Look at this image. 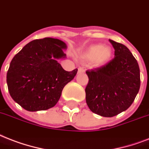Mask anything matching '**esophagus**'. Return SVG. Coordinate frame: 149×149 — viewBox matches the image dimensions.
Listing matches in <instances>:
<instances>
[{
    "mask_svg": "<svg viewBox=\"0 0 149 149\" xmlns=\"http://www.w3.org/2000/svg\"><path fill=\"white\" fill-rule=\"evenodd\" d=\"M85 71V69L82 68H78V72H84Z\"/></svg>",
    "mask_w": 149,
    "mask_h": 149,
    "instance_id": "obj_1",
    "label": "esophagus"
}]
</instances>
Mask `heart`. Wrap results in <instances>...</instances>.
I'll return each mask as SVG.
<instances>
[{
    "mask_svg": "<svg viewBox=\"0 0 149 149\" xmlns=\"http://www.w3.org/2000/svg\"><path fill=\"white\" fill-rule=\"evenodd\" d=\"M112 54V49L109 47L95 44L88 47L81 54V57L85 62L93 63L96 67H102L110 61Z\"/></svg>",
    "mask_w": 149,
    "mask_h": 149,
    "instance_id": "b5f03b06",
    "label": "heart"
}]
</instances>
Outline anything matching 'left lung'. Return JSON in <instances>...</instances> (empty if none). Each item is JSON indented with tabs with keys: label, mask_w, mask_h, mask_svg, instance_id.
<instances>
[{
	"label": "left lung",
	"mask_w": 149,
	"mask_h": 149,
	"mask_svg": "<svg viewBox=\"0 0 149 149\" xmlns=\"http://www.w3.org/2000/svg\"><path fill=\"white\" fill-rule=\"evenodd\" d=\"M114 58L104 66L86 71L88 107L93 113L112 117L125 111L133 103L140 88L138 61L126 46L109 40Z\"/></svg>",
	"instance_id": "8db88e82"
}]
</instances>
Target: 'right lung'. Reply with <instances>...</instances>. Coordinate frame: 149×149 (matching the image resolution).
<instances>
[{
  "instance_id": "obj_1",
  "label": "right lung",
  "mask_w": 149,
  "mask_h": 149,
  "mask_svg": "<svg viewBox=\"0 0 149 149\" xmlns=\"http://www.w3.org/2000/svg\"><path fill=\"white\" fill-rule=\"evenodd\" d=\"M66 44L47 37L26 44L14 56L7 73L11 98L28 111L46 110L58 102L63 88L78 69L66 71L57 62Z\"/></svg>"
}]
</instances>
